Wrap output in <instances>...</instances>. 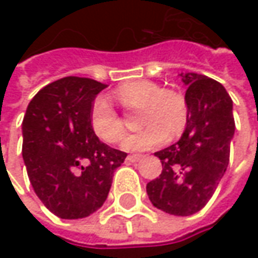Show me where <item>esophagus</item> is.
<instances>
[{
    "instance_id": "34e87169",
    "label": "esophagus",
    "mask_w": 258,
    "mask_h": 258,
    "mask_svg": "<svg viewBox=\"0 0 258 258\" xmlns=\"http://www.w3.org/2000/svg\"><path fill=\"white\" fill-rule=\"evenodd\" d=\"M141 159H144V155H127L126 158L127 162H139Z\"/></svg>"
}]
</instances>
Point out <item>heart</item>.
Masks as SVG:
<instances>
[{
	"label": "heart",
	"mask_w": 258,
	"mask_h": 258,
	"mask_svg": "<svg viewBox=\"0 0 258 258\" xmlns=\"http://www.w3.org/2000/svg\"><path fill=\"white\" fill-rule=\"evenodd\" d=\"M110 97L126 109L142 107L141 120L146 124L138 134L122 141L126 151H146L164 144L168 136L182 134L188 122V106L182 96L164 90L151 80H136L119 86ZM90 126L106 144H116L124 132L123 120L104 99H97L90 110Z\"/></svg>",
	"instance_id": "heart-1"
}]
</instances>
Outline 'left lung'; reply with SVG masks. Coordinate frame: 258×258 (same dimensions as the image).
<instances>
[{"instance_id":"obj_1","label":"left lung","mask_w":258,"mask_h":258,"mask_svg":"<svg viewBox=\"0 0 258 258\" xmlns=\"http://www.w3.org/2000/svg\"><path fill=\"white\" fill-rule=\"evenodd\" d=\"M188 122L182 138L155 155L161 175L146 192L156 208L172 215H192L211 200L230 162L233 100L221 83L198 73H182Z\"/></svg>"}]
</instances>
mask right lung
Masks as SVG:
<instances>
[{"mask_svg":"<svg viewBox=\"0 0 258 258\" xmlns=\"http://www.w3.org/2000/svg\"><path fill=\"white\" fill-rule=\"evenodd\" d=\"M107 85L69 76L43 87L23 120V159L40 201L64 218H85L107 198L113 172L126 152L94 135L90 110Z\"/></svg>","mask_w":258,"mask_h":258,"instance_id":"right-lung-1","label":"right lung"}]
</instances>
